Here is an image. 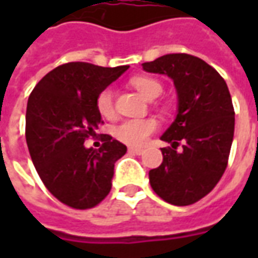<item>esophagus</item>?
<instances>
[{
	"label": "esophagus",
	"mask_w": 258,
	"mask_h": 258,
	"mask_svg": "<svg viewBox=\"0 0 258 258\" xmlns=\"http://www.w3.org/2000/svg\"><path fill=\"white\" fill-rule=\"evenodd\" d=\"M130 153H134V155H142L144 153V149H140V148H128Z\"/></svg>",
	"instance_id": "obj_1"
}]
</instances>
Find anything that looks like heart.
<instances>
[{
	"label": "heart",
	"mask_w": 258,
	"mask_h": 258,
	"mask_svg": "<svg viewBox=\"0 0 258 258\" xmlns=\"http://www.w3.org/2000/svg\"><path fill=\"white\" fill-rule=\"evenodd\" d=\"M131 84L141 95L145 96L149 101L159 98L163 92L162 84L157 80L151 79V77H134L131 80ZM96 105L102 116L105 117L112 116L114 107H113V92L110 88L102 91L98 96ZM155 128H156V123L151 118L127 120L118 125L116 130V137L127 145L141 146L146 141L148 135L155 131Z\"/></svg>",
	"instance_id": "heart-1"
}]
</instances>
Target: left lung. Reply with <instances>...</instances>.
<instances>
[{
  "mask_svg": "<svg viewBox=\"0 0 258 258\" xmlns=\"http://www.w3.org/2000/svg\"><path fill=\"white\" fill-rule=\"evenodd\" d=\"M148 73L164 74L177 91V116L160 140L163 162L149 182L163 200L188 206L209 194L227 168L235 112L227 83L216 69L188 53H168L142 63ZM179 142L183 149L176 151Z\"/></svg>",
  "mask_w": 258,
  "mask_h": 258,
  "instance_id": "1",
  "label": "left lung"
}]
</instances>
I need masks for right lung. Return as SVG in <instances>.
I'll return each instance as SVG.
<instances>
[{
    "label": "right lung",
    "instance_id": "right-lung-1",
    "mask_svg": "<svg viewBox=\"0 0 258 258\" xmlns=\"http://www.w3.org/2000/svg\"><path fill=\"white\" fill-rule=\"evenodd\" d=\"M128 66L70 62L45 74L29 96L26 142L47 189L73 209H91L112 188L114 163L127 146L105 135L99 149L84 142L102 123L98 96Z\"/></svg>",
    "mask_w": 258,
    "mask_h": 258
}]
</instances>
